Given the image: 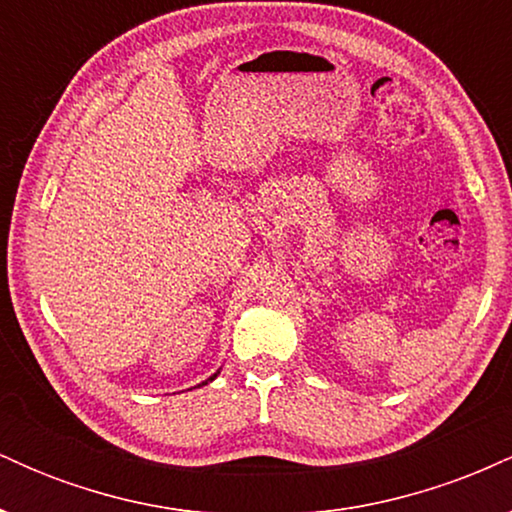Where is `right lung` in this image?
Wrapping results in <instances>:
<instances>
[{
    "label": "right lung",
    "mask_w": 512,
    "mask_h": 512,
    "mask_svg": "<svg viewBox=\"0 0 512 512\" xmlns=\"http://www.w3.org/2000/svg\"><path fill=\"white\" fill-rule=\"evenodd\" d=\"M216 375H219V373H214V375H211V378H209V380H214V378H216ZM209 380H207V383H209ZM207 383H202V385H207Z\"/></svg>",
    "instance_id": "obj_1"
}]
</instances>
